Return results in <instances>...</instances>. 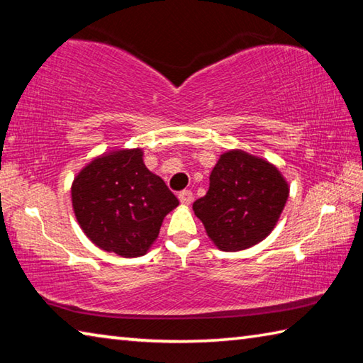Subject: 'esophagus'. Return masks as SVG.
I'll return each instance as SVG.
<instances>
[{"mask_svg":"<svg viewBox=\"0 0 363 363\" xmlns=\"http://www.w3.org/2000/svg\"><path fill=\"white\" fill-rule=\"evenodd\" d=\"M177 196H179V201L182 205H190L194 201V194L190 190H182Z\"/></svg>","mask_w":363,"mask_h":363,"instance_id":"obj_1","label":"esophagus"}]
</instances>
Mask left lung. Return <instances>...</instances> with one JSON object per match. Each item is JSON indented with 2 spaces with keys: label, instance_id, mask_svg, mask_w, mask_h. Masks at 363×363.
<instances>
[{
  "label": "left lung",
  "instance_id": "1",
  "mask_svg": "<svg viewBox=\"0 0 363 363\" xmlns=\"http://www.w3.org/2000/svg\"><path fill=\"white\" fill-rule=\"evenodd\" d=\"M288 194L285 177L274 164L243 150H229L213 168L210 189L194 201V211L219 250L240 251L272 232Z\"/></svg>",
  "mask_w": 363,
  "mask_h": 363
}]
</instances>
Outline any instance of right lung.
Here are the masks:
<instances>
[{"mask_svg": "<svg viewBox=\"0 0 363 363\" xmlns=\"http://www.w3.org/2000/svg\"><path fill=\"white\" fill-rule=\"evenodd\" d=\"M140 149L106 153L79 171L72 205L86 237L123 257L145 255L164 216L179 205L162 177L145 168Z\"/></svg>", "mask_w": 363, "mask_h": 363, "instance_id": "obj_1", "label": "right lung"}]
</instances>
